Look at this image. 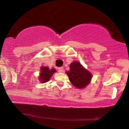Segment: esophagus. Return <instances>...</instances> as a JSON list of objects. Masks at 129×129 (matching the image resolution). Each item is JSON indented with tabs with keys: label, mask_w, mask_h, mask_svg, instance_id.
Listing matches in <instances>:
<instances>
[{
	"label": "esophagus",
	"mask_w": 129,
	"mask_h": 129,
	"mask_svg": "<svg viewBox=\"0 0 129 129\" xmlns=\"http://www.w3.org/2000/svg\"><path fill=\"white\" fill-rule=\"evenodd\" d=\"M58 72H59V73H62V72H63V67L58 68Z\"/></svg>",
	"instance_id": "34e87169"
}]
</instances>
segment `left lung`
<instances>
[{"mask_svg": "<svg viewBox=\"0 0 129 129\" xmlns=\"http://www.w3.org/2000/svg\"><path fill=\"white\" fill-rule=\"evenodd\" d=\"M70 81L78 88H84L89 84L92 75L85 69L79 62L74 61L70 65V70L66 72Z\"/></svg>", "mask_w": 129, "mask_h": 129, "instance_id": "left-lung-1", "label": "left lung"}]
</instances>
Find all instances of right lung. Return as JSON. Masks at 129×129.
<instances>
[{
	"mask_svg": "<svg viewBox=\"0 0 129 129\" xmlns=\"http://www.w3.org/2000/svg\"><path fill=\"white\" fill-rule=\"evenodd\" d=\"M55 72H56V70L54 69L50 70L48 67L42 66L41 68V73L39 77L41 82L44 83L49 81L51 76Z\"/></svg>",
	"mask_w": 129,
	"mask_h": 129,
	"instance_id": "1",
	"label": "right lung"
}]
</instances>
